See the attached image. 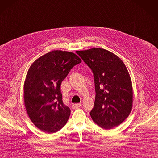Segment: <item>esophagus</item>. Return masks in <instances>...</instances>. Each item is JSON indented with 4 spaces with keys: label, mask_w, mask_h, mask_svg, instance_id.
Here are the masks:
<instances>
[{
    "label": "esophagus",
    "mask_w": 158,
    "mask_h": 158,
    "mask_svg": "<svg viewBox=\"0 0 158 158\" xmlns=\"http://www.w3.org/2000/svg\"><path fill=\"white\" fill-rule=\"evenodd\" d=\"M80 107H81V103H76V104H73L72 105V108L73 109H77Z\"/></svg>",
    "instance_id": "esophagus-1"
}]
</instances>
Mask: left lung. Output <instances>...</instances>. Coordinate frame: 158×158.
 <instances>
[{"label":"left lung","mask_w":158,"mask_h":158,"mask_svg":"<svg viewBox=\"0 0 158 158\" xmlns=\"http://www.w3.org/2000/svg\"><path fill=\"white\" fill-rule=\"evenodd\" d=\"M94 74L95 99L90 112L93 121L103 129L118 126L130 114L133 91L123 62L101 48L77 51Z\"/></svg>","instance_id":"8db88e82"}]
</instances>
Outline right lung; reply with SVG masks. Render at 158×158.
<instances>
[{
  "instance_id": "add662e5",
  "label": "right lung",
  "mask_w": 158,
  "mask_h": 158,
  "mask_svg": "<svg viewBox=\"0 0 158 158\" xmlns=\"http://www.w3.org/2000/svg\"><path fill=\"white\" fill-rule=\"evenodd\" d=\"M81 62L71 52L52 51L30 67L24 85V101L32 122L43 131L55 133L67 123L71 110L63 103L60 84Z\"/></svg>"
}]
</instances>
